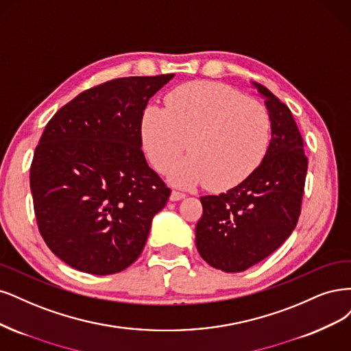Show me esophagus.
<instances>
[{
  "label": "esophagus",
  "instance_id": "esophagus-1",
  "mask_svg": "<svg viewBox=\"0 0 351 351\" xmlns=\"http://www.w3.org/2000/svg\"><path fill=\"white\" fill-rule=\"evenodd\" d=\"M182 198H185V194H182V192H179V191H172V194H171V201H179V199H182Z\"/></svg>",
  "mask_w": 351,
  "mask_h": 351
}]
</instances>
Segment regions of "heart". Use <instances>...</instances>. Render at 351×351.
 I'll use <instances>...</instances> for the list:
<instances>
[{
	"label": "heart",
	"mask_w": 351,
	"mask_h": 351,
	"mask_svg": "<svg viewBox=\"0 0 351 351\" xmlns=\"http://www.w3.org/2000/svg\"><path fill=\"white\" fill-rule=\"evenodd\" d=\"M141 137L152 163L167 171L186 149L191 153L171 173L179 186L206 182L228 189L261 165L271 141V119L264 105L234 88L192 82L166 97V109L143 112Z\"/></svg>",
	"instance_id": "1"
}]
</instances>
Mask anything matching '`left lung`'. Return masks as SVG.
Returning <instances> with one entry per match:
<instances>
[{"label": "left lung", "mask_w": 351, "mask_h": 351, "mask_svg": "<svg viewBox=\"0 0 351 351\" xmlns=\"http://www.w3.org/2000/svg\"><path fill=\"white\" fill-rule=\"evenodd\" d=\"M271 119L268 152L243 182L226 194L201 197L197 250L224 273H241L263 261L295 230L300 216L308 159L290 109L258 83Z\"/></svg>", "instance_id": "1"}]
</instances>
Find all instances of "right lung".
<instances>
[{
    "instance_id": "obj_1",
    "label": "right lung",
    "mask_w": 351,
    "mask_h": 351,
    "mask_svg": "<svg viewBox=\"0 0 351 351\" xmlns=\"http://www.w3.org/2000/svg\"><path fill=\"white\" fill-rule=\"evenodd\" d=\"M173 77H123L88 88L45 127L30 191L43 241L66 265L109 276L143 252L171 189L141 152V118Z\"/></svg>"
}]
</instances>
